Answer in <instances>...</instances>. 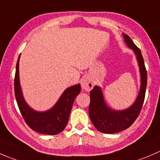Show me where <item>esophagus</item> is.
<instances>
[{
    "label": "esophagus",
    "instance_id": "34e87169",
    "mask_svg": "<svg viewBox=\"0 0 160 160\" xmlns=\"http://www.w3.org/2000/svg\"><path fill=\"white\" fill-rule=\"evenodd\" d=\"M94 85H93V82H92V80L90 79L88 77H85L83 79L82 81V87L83 89H85V91L87 92H89L91 91L93 88Z\"/></svg>",
    "mask_w": 160,
    "mask_h": 160
}]
</instances>
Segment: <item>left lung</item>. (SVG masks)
Segmentation results:
<instances>
[{
  "instance_id": "left-lung-1",
  "label": "left lung",
  "mask_w": 160,
  "mask_h": 160,
  "mask_svg": "<svg viewBox=\"0 0 160 160\" xmlns=\"http://www.w3.org/2000/svg\"><path fill=\"white\" fill-rule=\"evenodd\" d=\"M125 42L129 48L134 51L137 57L141 74V88L138 98L135 103L124 111H114L105 105L101 88L95 86L90 92V105L88 114L95 127L103 133H116L128 129L133 124L140 113L145 99L146 85H147V71L141 51L130 37L123 34Z\"/></svg>"
}]
</instances>
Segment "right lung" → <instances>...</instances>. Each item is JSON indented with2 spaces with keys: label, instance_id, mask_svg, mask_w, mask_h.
Returning a JSON list of instances; mask_svg holds the SVG:
<instances>
[{
  "label": "right lung",
  "instance_id": "add662e5",
  "mask_svg": "<svg viewBox=\"0 0 160 160\" xmlns=\"http://www.w3.org/2000/svg\"><path fill=\"white\" fill-rule=\"evenodd\" d=\"M19 58L16 64L14 77V94L16 101L28 126L34 131L46 135H56L63 131L68 122L75 98L81 92V85H75L67 88L52 109L44 112H38L26 104L19 83Z\"/></svg>",
  "mask_w": 160,
  "mask_h": 160
}]
</instances>
